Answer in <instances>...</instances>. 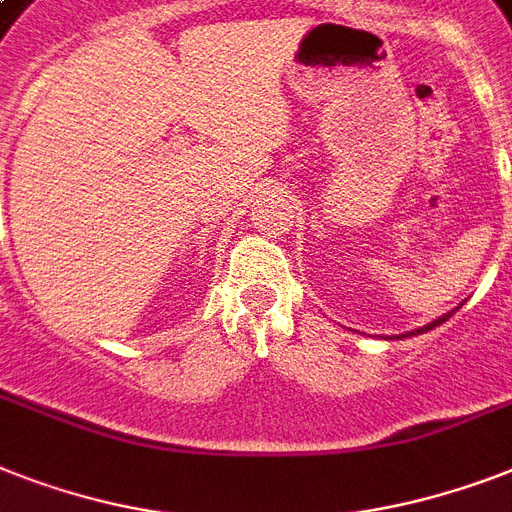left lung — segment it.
<instances>
[{
  "label": "left lung",
  "mask_w": 512,
  "mask_h": 512,
  "mask_svg": "<svg viewBox=\"0 0 512 512\" xmlns=\"http://www.w3.org/2000/svg\"><path fill=\"white\" fill-rule=\"evenodd\" d=\"M452 313H455V310H452ZM452 313L442 315V318H436V321H434V323H429V326H423V328H415V331H410V334H402V336H415V334H423V331H431V328H434V326H439V323H444V321H447V318H450ZM402 336H397V339H402Z\"/></svg>",
  "instance_id": "obj_1"
}]
</instances>
